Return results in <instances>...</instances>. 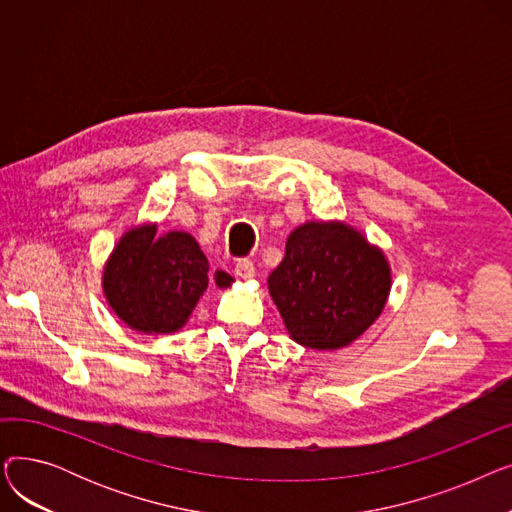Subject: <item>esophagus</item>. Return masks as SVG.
Returning a JSON list of instances; mask_svg holds the SVG:
<instances>
[{
  "instance_id": "34e87169",
  "label": "esophagus",
  "mask_w": 512,
  "mask_h": 512,
  "mask_svg": "<svg viewBox=\"0 0 512 512\" xmlns=\"http://www.w3.org/2000/svg\"><path fill=\"white\" fill-rule=\"evenodd\" d=\"M234 274L242 280H251L255 276V265L251 259H238L234 265Z\"/></svg>"
}]
</instances>
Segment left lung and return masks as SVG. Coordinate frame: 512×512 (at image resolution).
Returning <instances> with one entry per match:
<instances>
[{"instance_id": "obj_1", "label": "left lung", "mask_w": 512, "mask_h": 512, "mask_svg": "<svg viewBox=\"0 0 512 512\" xmlns=\"http://www.w3.org/2000/svg\"><path fill=\"white\" fill-rule=\"evenodd\" d=\"M267 286L294 342L334 351L378 319L390 292V267L355 228L307 222L288 236L286 255Z\"/></svg>"}]
</instances>
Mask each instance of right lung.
Listing matches in <instances>:
<instances>
[{
	"label": "right lung",
	"instance_id": "1",
	"mask_svg": "<svg viewBox=\"0 0 512 512\" xmlns=\"http://www.w3.org/2000/svg\"><path fill=\"white\" fill-rule=\"evenodd\" d=\"M226 288L232 278L213 274ZM209 284V261L186 232L155 236V226L122 236L103 272L107 303L126 326L145 334L180 330Z\"/></svg>",
	"mask_w": 512,
	"mask_h": 512
}]
</instances>
